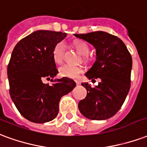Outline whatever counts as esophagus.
<instances>
[{"label":"esophagus","instance_id":"34e87169","mask_svg":"<svg viewBox=\"0 0 147 147\" xmlns=\"http://www.w3.org/2000/svg\"><path fill=\"white\" fill-rule=\"evenodd\" d=\"M75 82H76L77 85H79V84H81V82H80L79 81H78V80H76V81H75Z\"/></svg>","mask_w":147,"mask_h":147}]
</instances>
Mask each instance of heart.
Wrapping results in <instances>:
<instances>
[{"label":"heart","instance_id":"b5f03b06","mask_svg":"<svg viewBox=\"0 0 147 147\" xmlns=\"http://www.w3.org/2000/svg\"><path fill=\"white\" fill-rule=\"evenodd\" d=\"M64 44L63 42L58 43L55 46L52 51V57L53 59L56 63H61L63 59V51H64ZM75 49L79 52V54L81 55H86L88 51L89 48L86 43L82 40H78L74 42ZM83 71V69L81 66H72L69 64H66L60 66L59 69V72L61 77L67 78H78L80 74Z\"/></svg>","mask_w":147,"mask_h":147}]
</instances>
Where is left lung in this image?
Listing matches in <instances>:
<instances>
[{
	"mask_svg": "<svg viewBox=\"0 0 147 147\" xmlns=\"http://www.w3.org/2000/svg\"><path fill=\"white\" fill-rule=\"evenodd\" d=\"M74 35L96 49V61L85 76L101 80L95 88L87 82L81 84L87 96L79 102V110L91 120L110 118L121 107L130 89L131 56L121 40L104 31Z\"/></svg>",
	"mask_w": 147,
	"mask_h": 147,
	"instance_id": "obj_1",
	"label": "left lung"
}]
</instances>
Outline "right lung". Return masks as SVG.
Wrapping results in <instances>:
<instances>
[{
    "mask_svg": "<svg viewBox=\"0 0 147 147\" xmlns=\"http://www.w3.org/2000/svg\"><path fill=\"white\" fill-rule=\"evenodd\" d=\"M66 35L51 30L34 31L18 42L12 51L7 66L10 96L21 115L30 121L45 123L55 118L60 98L76 87L70 78L54 79L59 71L52 51ZM44 78L53 84H44Z\"/></svg>",
    "mask_w": 147,
    "mask_h": 147,
    "instance_id": "obj_1",
    "label": "right lung"
}]
</instances>
